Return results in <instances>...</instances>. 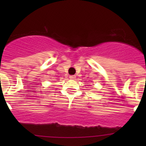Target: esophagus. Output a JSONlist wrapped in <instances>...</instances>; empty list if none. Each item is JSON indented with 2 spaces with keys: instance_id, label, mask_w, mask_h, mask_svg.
I'll use <instances>...</instances> for the list:
<instances>
[{
  "instance_id": "1",
  "label": "esophagus",
  "mask_w": 146,
  "mask_h": 146,
  "mask_svg": "<svg viewBox=\"0 0 146 146\" xmlns=\"http://www.w3.org/2000/svg\"><path fill=\"white\" fill-rule=\"evenodd\" d=\"M69 78H70L71 80H74L76 78V76L75 75H70L69 76Z\"/></svg>"
}]
</instances>
